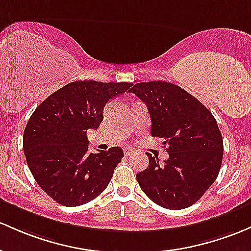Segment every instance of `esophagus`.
I'll list each match as a JSON object with an SVG mask.
<instances>
[{
  "mask_svg": "<svg viewBox=\"0 0 251 251\" xmlns=\"http://www.w3.org/2000/svg\"><path fill=\"white\" fill-rule=\"evenodd\" d=\"M124 152H125V156H130L133 153V149H130V148H125L124 149Z\"/></svg>",
  "mask_w": 251,
  "mask_h": 251,
  "instance_id": "obj_1",
  "label": "esophagus"
}]
</instances>
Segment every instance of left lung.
Here are the masks:
<instances>
[{"instance_id": "left-lung-1", "label": "left lung", "mask_w": 251, "mask_h": 251, "mask_svg": "<svg viewBox=\"0 0 251 251\" xmlns=\"http://www.w3.org/2000/svg\"><path fill=\"white\" fill-rule=\"evenodd\" d=\"M130 93L147 104L151 136L163 138L169 153L159 163L147 152L149 167L136 176L140 188L164 208L189 207L219 174L224 147L217 120L198 99L170 82H140Z\"/></svg>"}]
</instances>
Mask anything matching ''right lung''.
I'll return each instance as SVG.
<instances>
[{
  "mask_svg": "<svg viewBox=\"0 0 251 251\" xmlns=\"http://www.w3.org/2000/svg\"><path fill=\"white\" fill-rule=\"evenodd\" d=\"M132 85L127 82L75 81L35 108L24 132V151L33 177L49 197L74 207L94 200L124 157L113 147L88 152L87 131L103 120V108Z\"/></svg>",
  "mask_w": 251,
  "mask_h": 251,
  "instance_id": "add662e5",
  "label": "right lung"
}]
</instances>
